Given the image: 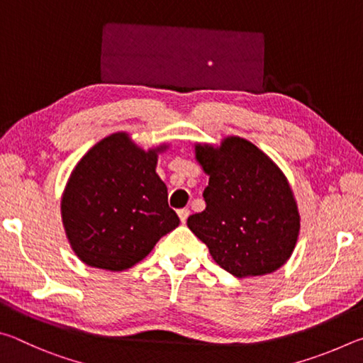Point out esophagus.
<instances>
[{
  "instance_id": "obj_1",
  "label": "esophagus",
  "mask_w": 363,
  "mask_h": 363,
  "mask_svg": "<svg viewBox=\"0 0 363 363\" xmlns=\"http://www.w3.org/2000/svg\"><path fill=\"white\" fill-rule=\"evenodd\" d=\"M177 214H179V219H181V223H182V224H186V220H187L189 214H190L189 208H182V210L177 211Z\"/></svg>"
}]
</instances>
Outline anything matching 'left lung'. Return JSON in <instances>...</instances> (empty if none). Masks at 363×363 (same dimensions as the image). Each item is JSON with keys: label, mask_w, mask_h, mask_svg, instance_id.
Wrapping results in <instances>:
<instances>
[{"label": "left lung", "mask_w": 363, "mask_h": 363, "mask_svg": "<svg viewBox=\"0 0 363 363\" xmlns=\"http://www.w3.org/2000/svg\"><path fill=\"white\" fill-rule=\"evenodd\" d=\"M195 155L210 182L205 211L187 225L213 259L238 279L284 266L298 240L299 213L277 164L242 138H227L219 149L196 145Z\"/></svg>", "instance_id": "left-lung-1"}]
</instances>
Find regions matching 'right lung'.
Returning a JSON list of instances; mask_svg holds the SVG:
<instances>
[{"label": "right lung", "instance_id": "right-lung-1", "mask_svg": "<svg viewBox=\"0 0 363 363\" xmlns=\"http://www.w3.org/2000/svg\"><path fill=\"white\" fill-rule=\"evenodd\" d=\"M128 134L102 139L79 160L62 196V220L77 256L91 267L125 270L179 225L155 173L157 152Z\"/></svg>", "mask_w": 363, "mask_h": 363}]
</instances>
